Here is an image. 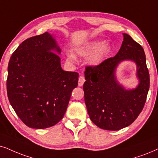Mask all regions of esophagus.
Here are the masks:
<instances>
[{
  "mask_svg": "<svg viewBox=\"0 0 158 158\" xmlns=\"http://www.w3.org/2000/svg\"><path fill=\"white\" fill-rule=\"evenodd\" d=\"M85 81V77H83V76H80V77H79V83H78V85H79V87H81Z\"/></svg>",
  "mask_w": 158,
  "mask_h": 158,
  "instance_id": "1",
  "label": "esophagus"
}]
</instances>
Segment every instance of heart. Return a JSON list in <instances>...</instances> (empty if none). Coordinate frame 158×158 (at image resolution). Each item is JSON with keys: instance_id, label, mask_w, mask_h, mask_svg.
<instances>
[{"instance_id": "obj_1", "label": "heart", "mask_w": 158, "mask_h": 158, "mask_svg": "<svg viewBox=\"0 0 158 158\" xmlns=\"http://www.w3.org/2000/svg\"><path fill=\"white\" fill-rule=\"evenodd\" d=\"M109 51L108 44L102 41H93L89 42L82 47L77 48L76 52L78 55L81 56L90 55L89 60L92 63H98L104 58ZM68 59L70 61H74L75 57L71 54L68 55Z\"/></svg>"}]
</instances>
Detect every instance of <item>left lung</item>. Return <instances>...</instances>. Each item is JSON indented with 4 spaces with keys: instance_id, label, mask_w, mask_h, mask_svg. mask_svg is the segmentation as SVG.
Segmentation results:
<instances>
[{
    "instance_id": "8db88e82",
    "label": "left lung",
    "mask_w": 158,
    "mask_h": 158,
    "mask_svg": "<svg viewBox=\"0 0 158 158\" xmlns=\"http://www.w3.org/2000/svg\"><path fill=\"white\" fill-rule=\"evenodd\" d=\"M123 35V44L114 57L97 65H87L85 71L83 89L89 118L100 128L108 131H119L132 124L143 110L149 89L143 49L129 35ZM125 59L137 63L140 83L135 90H125L115 80V68Z\"/></svg>"
}]
</instances>
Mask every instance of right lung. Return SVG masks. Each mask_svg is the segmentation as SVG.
<instances>
[{"mask_svg":"<svg viewBox=\"0 0 158 158\" xmlns=\"http://www.w3.org/2000/svg\"><path fill=\"white\" fill-rule=\"evenodd\" d=\"M60 49L49 33L25 40L8 66L7 95L11 106L27 127L44 129L63 119L77 72L63 71Z\"/></svg>","mask_w":158,"mask_h":158,"instance_id":"1","label":"right lung"}]
</instances>
